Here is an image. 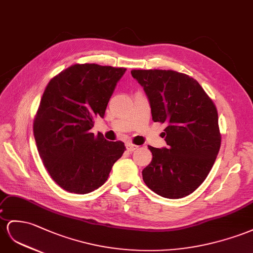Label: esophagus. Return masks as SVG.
<instances>
[{
	"label": "esophagus",
	"mask_w": 253,
	"mask_h": 253,
	"mask_svg": "<svg viewBox=\"0 0 253 253\" xmlns=\"http://www.w3.org/2000/svg\"><path fill=\"white\" fill-rule=\"evenodd\" d=\"M126 148H127L128 152H133L134 150H137L138 146L132 144V143H127V144H126Z\"/></svg>",
	"instance_id": "esophagus-1"
}]
</instances>
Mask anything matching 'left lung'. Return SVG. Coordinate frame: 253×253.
I'll list each match as a JSON object with an SVG mask.
<instances>
[{
    "label": "left lung",
    "instance_id": "obj_1",
    "mask_svg": "<svg viewBox=\"0 0 253 253\" xmlns=\"http://www.w3.org/2000/svg\"><path fill=\"white\" fill-rule=\"evenodd\" d=\"M131 75L150 100L154 122L165 123L167 147L148 146L153 159L142 171L159 196L180 199L209 175L221 144L216 106L197 80L163 69H133Z\"/></svg>",
    "mask_w": 253,
    "mask_h": 253
}]
</instances>
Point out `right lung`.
<instances>
[{
	"label": "right lung",
	"instance_id": "add662e5",
	"mask_svg": "<svg viewBox=\"0 0 253 253\" xmlns=\"http://www.w3.org/2000/svg\"><path fill=\"white\" fill-rule=\"evenodd\" d=\"M126 68L75 64L50 80L35 115L37 150L51 178L71 193L105 184L126 147L90 132Z\"/></svg>",
	"mask_w": 253,
	"mask_h": 253
}]
</instances>
